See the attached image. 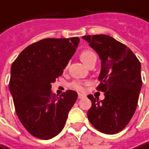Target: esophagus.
<instances>
[{
    "instance_id": "obj_1",
    "label": "esophagus",
    "mask_w": 149,
    "mask_h": 149,
    "mask_svg": "<svg viewBox=\"0 0 149 149\" xmlns=\"http://www.w3.org/2000/svg\"><path fill=\"white\" fill-rule=\"evenodd\" d=\"M84 98H86V95H85L78 94V99H84Z\"/></svg>"
}]
</instances>
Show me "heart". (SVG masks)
I'll list each match as a JSON object with an SVG mask.
<instances>
[{
	"mask_svg": "<svg viewBox=\"0 0 149 149\" xmlns=\"http://www.w3.org/2000/svg\"><path fill=\"white\" fill-rule=\"evenodd\" d=\"M80 58H81V60L87 66L88 64L93 60H96L97 57H96V54L91 49H85L83 50L82 52L80 54ZM85 84L80 81H75L73 82L72 83L71 86L76 91H82L85 89Z\"/></svg>",
	"mask_w": 149,
	"mask_h": 149,
	"instance_id": "heart-1",
	"label": "heart"
}]
</instances>
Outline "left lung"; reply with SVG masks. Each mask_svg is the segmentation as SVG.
<instances>
[{"instance_id": "left-lung-1", "label": "left lung", "mask_w": 149, "mask_h": 149, "mask_svg": "<svg viewBox=\"0 0 149 149\" xmlns=\"http://www.w3.org/2000/svg\"><path fill=\"white\" fill-rule=\"evenodd\" d=\"M101 59L98 91L104 100L88 98L92 106L87 117L93 126L104 134L120 132L130 122L137 108L142 87L140 62L126 45L107 35L84 36Z\"/></svg>"}]
</instances>
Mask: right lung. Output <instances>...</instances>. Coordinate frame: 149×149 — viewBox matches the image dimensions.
I'll return each mask as SVG.
<instances>
[{"label": "right lung", "instance_id": "add662e5", "mask_svg": "<svg viewBox=\"0 0 149 149\" xmlns=\"http://www.w3.org/2000/svg\"><path fill=\"white\" fill-rule=\"evenodd\" d=\"M80 39L46 38L28 45L10 69L9 89L19 121L30 134L49 139L63 130L77 93L52 94L51 83L63 74Z\"/></svg>", "mask_w": 149, "mask_h": 149}]
</instances>
